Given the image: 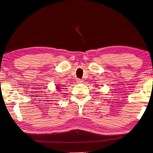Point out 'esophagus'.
Returning a JSON list of instances; mask_svg holds the SVG:
<instances>
[{"label":"esophagus","mask_w":153,"mask_h":153,"mask_svg":"<svg viewBox=\"0 0 153 153\" xmlns=\"http://www.w3.org/2000/svg\"><path fill=\"white\" fill-rule=\"evenodd\" d=\"M76 82H77V83H83V80H82V79H78L76 80Z\"/></svg>","instance_id":"1"}]
</instances>
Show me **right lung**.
Returning a JSON list of instances; mask_svg holds the SVG:
<instances>
[{"instance_id": "obj_1", "label": "right lung", "mask_w": 153, "mask_h": 153, "mask_svg": "<svg viewBox=\"0 0 153 153\" xmlns=\"http://www.w3.org/2000/svg\"><path fill=\"white\" fill-rule=\"evenodd\" d=\"M57 89H60V88L59 87H57ZM58 91H59V90H58Z\"/></svg>"}]
</instances>
